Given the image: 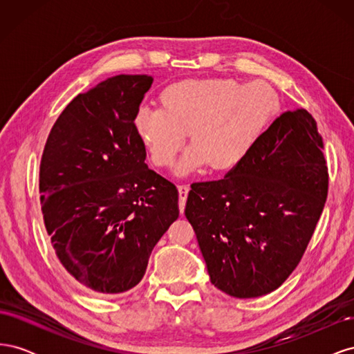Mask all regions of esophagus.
Returning <instances> with one entry per match:
<instances>
[{"instance_id":"obj_1","label":"esophagus","mask_w":354,"mask_h":354,"mask_svg":"<svg viewBox=\"0 0 354 354\" xmlns=\"http://www.w3.org/2000/svg\"><path fill=\"white\" fill-rule=\"evenodd\" d=\"M187 194H189V186H187V185H180V186H178V208H180V212H181V214L185 212Z\"/></svg>"}]
</instances>
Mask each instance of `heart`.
I'll return each mask as SVG.
<instances>
[{
  "label": "heart",
  "instance_id": "b5f03b06",
  "mask_svg": "<svg viewBox=\"0 0 354 354\" xmlns=\"http://www.w3.org/2000/svg\"><path fill=\"white\" fill-rule=\"evenodd\" d=\"M158 100L159 108L136 112L134 131L158 168L174 164L187 136L180 174L207 165L212 173L238 167L281 108L269 84L232 78L181 80L167 85Z\"/></svg>",
  "mask_w": 354,
  "mask_h": 354
}]
</instances>
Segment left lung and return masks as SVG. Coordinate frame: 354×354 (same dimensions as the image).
<instances>
[{"instance_id": "1", "label": "left lung", "mask_w": 354, "mask_h": 354, "mask_svg": "<svg viewBox=\"0 0 354 354\" xmlns=\"http://www.w3.org/2000/svg\"><path fill=\"white\" fill-rule=\"evenodd\" d=\"M322 149L315 118L288 111L224 178L190 186L185 214L220 291L261 297L294 272L328 196Z\"/></svg>"}]
</instances>
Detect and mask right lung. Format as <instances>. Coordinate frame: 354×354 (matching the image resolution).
Listing matches in <instances>:
<instances>
[{
    "label": "right lung",
    "mask_w": 354,
    "mask_h": 354,
    "mask_svg": "<svg viewBox=\"0 0 354 354\" xmlns=\"http://www.w3.org/2000/svg\"><path fill=\"white\" fill-rule=\"evenodd\" d=\"M152 82L147 75H116L78 94L41 158V209L57 259L106 297L143 279L153 246L178 218L176 186L147 168L134 131Z\"/></svg>",
    "instance_id": "right-lung-1"
}]
</instances>
